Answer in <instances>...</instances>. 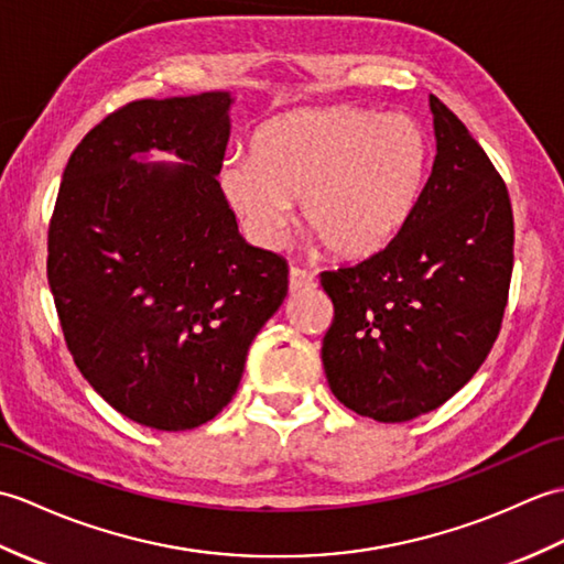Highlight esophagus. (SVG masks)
Masks as SVG:
<instances>
[{
	"instance_id": "esophagus-1",
	"label": "esophagus",
	"mask_w": 564,
	"mask_h": 564,
	"mask_svg": "<svg viewBox=\"0 0 564 564\" xmlns=\"http://www.w3.org/2000/svg\"><path fill=\"white\" fill-rule=\"evenodd\" d=\"M316 286V278L311 272L302 270V268H292L290 270V292H306V290H314Z\"/></svg>"
}]
</instances>
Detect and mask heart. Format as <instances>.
Segmentation results:
<instances>
[{
    "label": "heart",
    "mask_w": 564,
    "mask_h": 564,
    "mask_svg": "<svg viewBox=\"0 0 564 564\" xmlns=\"http://www.w3.org/2000/svg\"><path fill=\"white\" fill-rule=\"evenodd\" d=\"M432 149L403 112L337 106L282 112L219 171L256 239L272 243L302 199V224L335 258L377 253L405 227L430 178Z\"/></svg>",
    "instance_id": "1"
}]
</instances>
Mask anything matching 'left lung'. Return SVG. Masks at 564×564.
I'll use <instances>...</instances> for the list:
<instances>
[{
    "label": "left lung",
    "instance_id": "8db88e82",
    "mask_svg": "<svg viewBox=\"0 0 564 564\" xmlns=\"http://www.w3.org/2000/svg\"><path fill=\"white\" fill-rule=\"evenodd\" d=\"M436 156L395 239L352 268L321 272L333 302L323 369L361 417L408 422L444 405L480 369L502 328L514 215L485 149L430 96Z\"/></svg>",
    "mask_w": 564,
    "mask_h": 564
}]
</instances>
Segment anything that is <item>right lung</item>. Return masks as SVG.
<instances>
[{
    "label": "right lung",
    "instance_id": "1",
    "mask_svg": "<svg viewBox=\"0 0 564 564\" xmlns=\"http://www.w3.org/2000/svg\"><path fill=\"white\" fill-rule=\"evenodd\" d=\"M227 91L124 104L74 149L47 229V284L74 365L144 427L217 417L286 296V262L243 241L217 181ZM149 148L185 165H140Z\"/></svg>",
    "mask_w": 564,
    "mask_h": 564
}]
</instances>
